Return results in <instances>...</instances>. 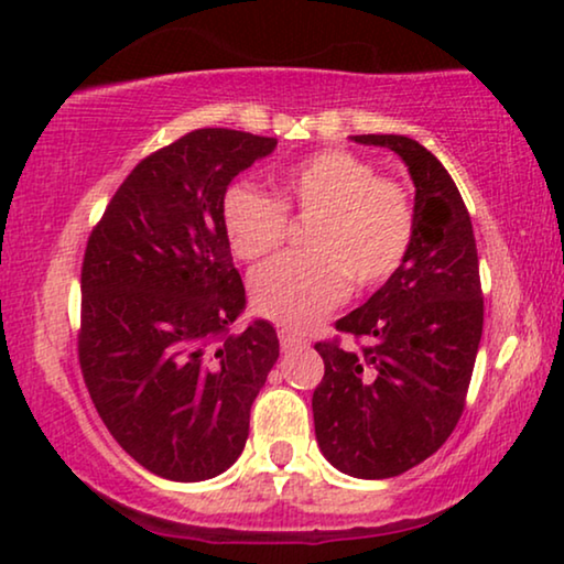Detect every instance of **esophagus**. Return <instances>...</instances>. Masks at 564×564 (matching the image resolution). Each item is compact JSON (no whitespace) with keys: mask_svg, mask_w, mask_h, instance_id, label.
I'll list each match as a JSON object with an SVG mask.
<instances>
[{"mask_svg":"<svg viewBox=\"0 0 564 564\" xmlns=\"http://www.w3.org/2000/svg\"><path fill=\"white\" fill-rule=\"evenodd\" d=\"M279 339H281V351H296V349H306L308 341L301 339L299 334H291V332H279Z\"/></svg>","mask_w":564,"mask_h":564,"instance_id":"obj_1","label":"esophagus"}]
</instances>
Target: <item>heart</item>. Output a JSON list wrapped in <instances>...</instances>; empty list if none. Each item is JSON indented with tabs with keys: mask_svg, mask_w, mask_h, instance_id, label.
<instances>
[{
	"mask_svg": "<svg viewBox=\"0 0 564 564\" xmlns=\"http://www.w3.org/2000/svg\"><path fill=\"white\" fill-rule=\"evenodd\" d=\"M279 202L248 182L223 195V228L240 260L279 250L289 232L285 207L314 217L308 253L258 268L250 296L258 314L285 329H308L347 299L349 285L377 289L405 263L415 238V205L408 187L380 176L372 162L347 149H326L275 176Z\"/></svg>",
	"mask_w": 564,
	"mask_h": 564,
	"instance_id": "heart-1",
	"label": "heart"
}]
</instances>
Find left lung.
Wrapping results in <instances>:
<instances>
[{
    "label": "left lung",
    "instance_id": "obj_1",
    "mask_svg": "<svg viewBox=\"0 0 564 564\" xmlns=\"http://www.w3.org/2000/svg\"><path fill=\"white\" fill-rule=\"evenodd\" d=\"M408 164L415 184V238L400 271L336 329L359 349L318 341L324 377L314 390L318 448L341 474L392 478L431 458L466 408L484 296L464 197L415 139L362 133Z\"/></svg>",
    "mask_w": 564,
    "mask_h": 564
}]
</instances>
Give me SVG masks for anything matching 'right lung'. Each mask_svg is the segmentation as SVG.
Instances as JSON below:
<instances>
[{
  "label": "right lung",
  "mask_w": 564,
  "mask_h": 564,
  "mask_svg": "<svg viewBox=\"0 0 564 564\" xmlns=\"http://www.w3.org/2000/svg\"><path fill=\"white\" fill-rule=\"evenodd\" d=\"M279 141L197 129L133 166L90 232L78 359L116 443L151 474L205 481L246 448L250 408L279 359L263 318L242 334L246 285L223 195Z\"/></svg>",
  "instance_id": "add662e5"
}]
</instances>
